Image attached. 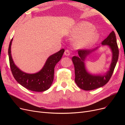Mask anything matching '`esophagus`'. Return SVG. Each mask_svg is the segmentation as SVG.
Returning <instances> with one entry per match:
<instances>
[{
	"label": "esophagus",
	"mask_w": 125,
	"mask_h": 125,
	"mask_svg": "<svg viewBox=\"0 0 125 125\" xmlns=\"http://www.w3.org/2000/svg\"><path fill=\"white\" fill-rule=\"evenodd\" d=\"M64 54L66 56H69L70 55V52L69 50H66L65 51V52H64Z\"/></svg>",
	"instance_id": "1"
}]
</instances>
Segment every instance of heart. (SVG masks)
I'll return each mask as SVG.
<instances>
[{"label": "heart", "instance_id": "obj_1", "mask_svg": "<svg viewBox=\"0 0 125 125\" xmlns=\"http://www.w3.org/2000/svg\"><path fill=\"white\" fill-rule=\"evenodd\" d=\"M95 28L89 22L79 23L72 32L71 35L77 37L74 41V45L78 48H84L96 43L99 38L97 32H94Z\"/></svg>", "mask_w": 125, "mask_h": 125}]
</instances>
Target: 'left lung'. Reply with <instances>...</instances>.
<instances>
[{
  "mask_svg": "<svg viewBox=\"0 0 125 125\" xmlns=\"http://www.w3.org/2000/svg\"><path fill=\"white\" fill-rule=\"evenodd\" d=\"M102 45L108 46L112 52V62L109 70L103 75L89 73L86 69L84 63L86 57L98 47L93 50H78V56H73L72 58L74 66L75 82L78 87L82 90L90 91L102 87L107 83L112 77L119 56L118 47L114 31H113L107 38L102 42Z\"/></svg>",
  "mask_w": 125,
  "mask_h": 125,
  "instance_id": "obj_1",
  "label": "left lung"
}]
</instances>
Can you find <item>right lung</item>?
<instances>
[{
	"mask_svg": "<svg viewBox=\"0 0 125 125\" xmlns=\"http://www.w3.org/2000/svg\"><path fill=\"white\" fill-rule=\"evenodd\" d=\"M11 39L8 49L10 68L16 81L25 88L35 92H43L50 88L54 80V68L56 63L62 59L63 48L50 56L40 71L35 73H28L21 70L15 65L11 53Z\"/></svg>",
	"mask_w": 125,
	"mask_h": 125,
	"instance_id": "add662e5",
	"label": "right lung"
}]
</instances>
